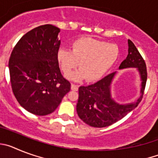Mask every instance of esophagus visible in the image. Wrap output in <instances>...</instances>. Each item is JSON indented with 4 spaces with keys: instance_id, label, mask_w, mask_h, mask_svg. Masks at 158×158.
<instances>
[{
    "instance_id": "1",
    "label": "esophagus",
    "mask_w": 158,
    "mask_h": 158,
    "mask_svg": "<svg viewBox=\"0 0 158 158\" xmlns=\"http://www.w3.org/2000/svg\"><path fill=\"white\" fill-rule=\"evenodd\" d=\"M71 89L73 91H77L78 90V85H74V84H71Z\"/></svg>"
}]
</instances>
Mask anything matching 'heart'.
I'll use <instances>...</instances> for the list:
<instances>
[{
	"instance_id": "1",
	"label": "heart",
	"mask_w": 158,
	"mask_h": 158,
	"mask_svg": "<svg viewBox=\"0 0 158 158\" xmlns=\"http://www.w3.org/2000/svg\"><path fill=\"white\" fill-rule=\"evenodd\" d=\"M118 55L116 45L92 38H79L71 43V51L60 48L57 60L66 74L76 68L80 69L67 75L69 80L79 81L86 78L89 82L100 80L114 65Z\"/></svg>"
}]
</instances>
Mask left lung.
<instances>
[{
  "label": "left lung",
  "instance_id": "8db88e82",
  "mask_svg": "<svg viewBox=\"0 0 158 158\" xmlns=\"http://www.w3.org/2000/svg\"><path fill=\"white\" fill-rule=\"evenodd\" d=\"M135 68L141 78V96L133 103L123 104L111 96V83L116 72L111 73L96 83L79 88L77 112L83 122L93 127H105L115 123L134 110L142 100L147 72L145 61L132 42L128 40V54L118 69Z\"/></svg>",
  "mask_w": 158,
  "mask_h": 158
}]
</instances>
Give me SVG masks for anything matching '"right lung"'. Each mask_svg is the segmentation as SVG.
Segmentation results:
<instances>
[{
	"instance_id": "1",
	"label": "right lung",
	"mask_w": 158,
	"mask_h": 158,
	"mask_svg": "<svg viewBox=\"0 0 158 158\" xmlns=\"http://www.w3.org/2000/svg\"><path fill=\"white\" fill-rule=\"evenodd\" d=\"M59 32L51 24L32 29L16 43L9 58L14 96L21 107L34 115L52 113L70 91V83L62 77L57 60Z\"/></svg>"
}]
</instances>
